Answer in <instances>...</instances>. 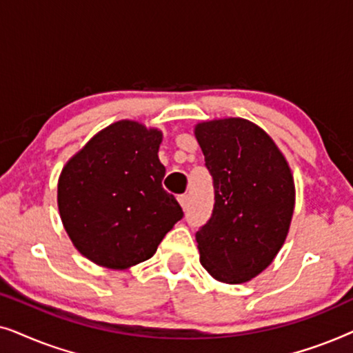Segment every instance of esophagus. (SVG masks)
Instances as JSON below:
<instances>
[{"label": "esophagus", "mask_w": 353, "mask_h": 353, "mask_svg": "<svg viewBox=\"0 0 353 353\" xmlns=\"http://www.w3.org/2000/svg\"><path fill=\"white\" fill-rule=\"evenodd\" d=\"M178 202H180L181 209H183V210H186L188 207H190V196H188V194H181V196H178Z\"/></svg>", "instance_id": "obj_1"}]
</instances>
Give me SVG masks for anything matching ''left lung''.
<instances>
[{
  "mask_svg": "<svg viewBox=\"0 0 353 353\" xmlns=\"http://www.w3.org/2000/svg\"><path fill=\"white\" fill-rule=\"evenodd\" d=\"M194 134L215 191L210 220L196 233L201 263L216 281L248 283L286 241L296 204L292 172L268 133L245 119L207 120Z\"/></svg>",
  "mask_w": 353,
  "mask_h": 353,
  "instance_id": "8db88e82",
  "label": "left lung"
}]
</instances>
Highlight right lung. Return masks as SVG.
I'll return each mask as SVG.
<instances>
[{
	"instance_id": "obj_1",
	"label": "right lung",
	"mask_w": 353,
	"mask_h": 353,
	"mask_svg": "<svg viewBox=\"0 0 353 353\" xmlns=\"http://www.w3.org/2000/svg\"><path fill=\"white\" fill-rule=\"evenodd\" d=\"M162 132L119 120L96 133L62 168L57 207L75 249L91 262L127 270L151 259L183 219L162 188Z\"/></svg>"
}]
</instances>
